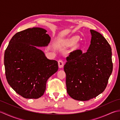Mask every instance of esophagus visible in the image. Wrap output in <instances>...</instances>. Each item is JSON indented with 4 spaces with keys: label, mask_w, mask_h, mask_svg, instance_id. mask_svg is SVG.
<instances>
[{
    "label": "esophagus",
    "mask_w": 120,
    "mask_h": 120,
    "mask_svg": "<svg viewBox=\"0 0 120 120\" xmlns=\"http://www.w3.org/2000/svg\"><path fill=\"white\" fill-rule=\"evenodd\" d=\"M64 65V62H63V61L61 60H59L58 61V66L59 68H62L63 67Z\"/></svg>",
    "instance_id": "obj_1"
}]
</instances>
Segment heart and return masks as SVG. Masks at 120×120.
I'll use <instances>...</instances> for the list:
<instances>
[{"instance_id":"1","label":"heart","mask_w":120,"mask_h":120,"mask_svg":"<svg viewBox=\"0 0 120 120\" xmlns=\"http://www.w3.org/2000/svg\"><path fill=\"white\" fill-rule=\"evenodd\" d=\"M77 41V38L73 37L72 38H71V39L70 40L69 43H70L71 44H74V43H75V42H76Z\"/></svg>"}]
</instances>
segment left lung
Instances as JSON below:
<instances>
[{"label":"left lung","mask_w":120,"mask_h":120,"mask_svg":"<svg viewBox=\"0 0 120 120\" xmlns=\"http://www.w3.org/2000/svg\"><path fill=\"white\" fill-rule=\"evenodd\" d=\"M90 32L87 52L73 51L64 66L67 92L77 101L90 100L102 93L112 72L110 45L100 33L93 30Z\"/></svg>","instance_id":"obj_1"}]
</instances>
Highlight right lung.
Here are the masks:
<instances>
[{"instance_id":"1","label":"right lung","mask_w":120,"mask_h":120,"mask_svg":"<svg viewBox=\"0 0 120 120\" xmlns=\"http://www.w3.org/2000/svg\"><path fill=\"white\" fill-rule=\"evenodd\" d=\"M41 28L16 33L10 40L4 56L8 82L26 98H39L44 93L47 80L57 72L58 62L49 60L37 47L47 46L50 37Z\"/></svg>"}]
</instances>
